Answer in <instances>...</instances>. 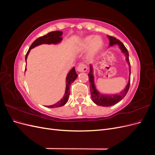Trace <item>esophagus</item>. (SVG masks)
Segmentation results:
<instances>
[{"instance_id": "1", "label": "esophagus", "mask_w": 155, "mask_h": 155, "mask_svg": "<svg viewBox=\"0 0 155 155\" xmlns=\"http://www.w3.org/2000/svg\"><path fill=\"white\" fill-rule=\"evenodd\" d=\"M77 70L79 72H86L87 70V67L85 64H84L83 63H80L77 67Z\"/></svg>"}]
</instances>
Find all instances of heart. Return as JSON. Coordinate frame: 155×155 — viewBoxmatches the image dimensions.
<instances>
[{"label": "heart", "instance_id": "1", "mask_svg": "<svg viewBox=\"0 0 155 155\" xmlns=\"http://www.w3.org/2000/svg\"><path fill=\"white\" fill-rule=\"evenodd\" d=\"M103 45L104 42L100 37L89 35L79 42L76 49L78 51H85L88 49L87 58L88 60H92L99 53Z\"/></svg>", "mask_w": 155, "mask_h": 155}]
</instances>
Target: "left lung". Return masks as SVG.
Instances as JSON below:
<instances>
[{"label": "left lung", "instance_id": "8db88e82", "mask_svg": "<svg viewBox=\"0 0 155 155\" xmlns=\"http://www.w3.org/2000/svg\"><path fill=\"white\" fill-rule=\"evenodd\" d=\"M108 38L109 39V46H118L119 48L121 50V51L122 52L125 56L126 61L129 65V81L127 84L126 87L124 90L121 91L120 93L118 94H101L97 91L96 88L95 83H94V70L92 64H90V72L88 73V77H89V81H90V89H91V94L92 100L95 104L102 106V107H110L116 104L117 103L120 101L125 96V95L127 93L129 86H130V64L129 59V52L125 48V46L124 44L120 42L118 39H116L115 37L107 35Z\"/></svg>", "mask_w": 155, "mask_h": 155}]
</instances>
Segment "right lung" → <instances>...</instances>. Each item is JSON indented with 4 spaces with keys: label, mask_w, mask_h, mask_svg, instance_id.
Listing matches in <instances>:
<instances>
[{
    "label": "right lung",
    "mask_w": 155,
    "mask_h": 155,
    "mask_svg": "<svg viewBox=\"0 0 155 155\" xmlns=\"http://www.w3.org/2000/svg\"><path fill=\"white\" fill-rule=\"evenodd\" d=\"M62 35H63L62 31H54L49 32L48 34H47L46 35L37 38L34 43L31 44L28 51L25 57L26 63L28 55L31 49L43 44H48V45L59 44L63 40ZM25 70H26V68L25 69ZM77 77H78V74L76 72L75 67H73L71 70H70L66 78V88H65V92L63 97L61 99V100H59V101L56 103V104L51 105H49V106H46V107H47L48 108H55V107H62L66 104L68 100V97L70 96V87L72 83H73L75 80H76Z\"/></svg>",
    "instance_id": "1"
}]
</instances>
